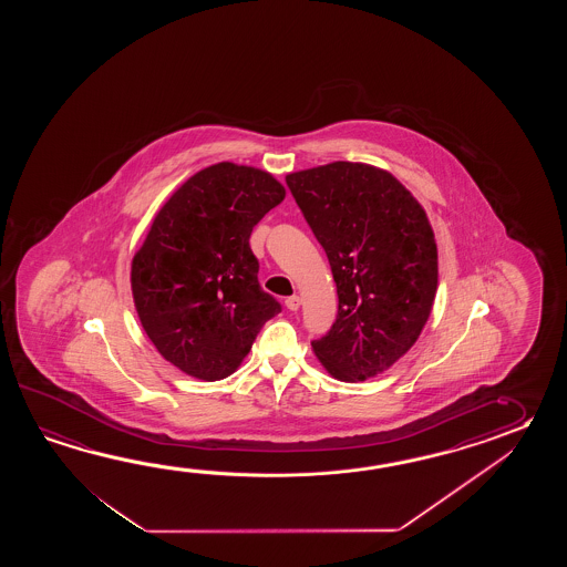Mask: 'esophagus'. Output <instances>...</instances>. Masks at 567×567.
<instances>
[{"mask_svg":"<svg viewBox=\"0 0 567 567\" xmlns=\"http://www.w3.org/2000/svg\"><path fill=\"white\" fill-rule=\"evenodd\" d=\"M286 308L291 310V312H296L300 308V298L298 296H289L288 300H286Z\"/></svg>","mask_w":567,"mask_h":567,"instance_id":"34e87169","label":"esophagus"}]
</instances>
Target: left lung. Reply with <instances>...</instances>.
Instances as JSON below:
<instances>
[{"label":"left lung","mask_w":567,"mask_h":567,"mask_svg":"<svg viewBox=\"0 0 567 567\" xmlns=\"http://www.w3.org/2000/svg\"><path fill=\"white\" fill-rule=\"evenodd\" d=\"M324 247L338 313L316 357L340 381L383 373L415 344L437 289V247L422 205L385 169L334 162L286 176Z\"/></svg>","instance_id":"1"}]
</instances>
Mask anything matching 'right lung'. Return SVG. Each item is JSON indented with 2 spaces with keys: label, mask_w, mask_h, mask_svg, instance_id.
Segmentation results:
<instances>
[{
  "label": "right lung",
  "mask_w": 567,
  "mask_h": 567,
  "mask_svg": "<svg viewBox=\"0 0 567 567\" xmlns=\"http://www.w3.org/2000/svg\"><path fill=\"white\" fill-rule=\"evenodd\" d=\"M284 198L271 174L220 162L184 182L154 218L133 257V301L145 334L182 373H235L281 312L259 286L249 237Z\"/></svg>",
  "instance_id": "right-lung-1"
}]
</instances>
